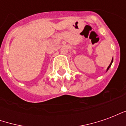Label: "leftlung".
I'll return each mask as SVG.
<instances>
[{
    "label": "left lung",
    "instance_id": "8db88e82",
    "mask_svg": "<svg viewBox=\"0 0 126 126\" xmlns=\"http://www.w3.org/2000/svg\"><path fill=\"white\" fill-rule=\"evenodd\" d=\"M112 63H113V59H112V61H111V63H110V65H109V67H107V71H108L109 69L110 68V67H111V64H112Z\"/></svg>",
    "mask_w": 126,
    "mask_h": 126
}]
</instances>
